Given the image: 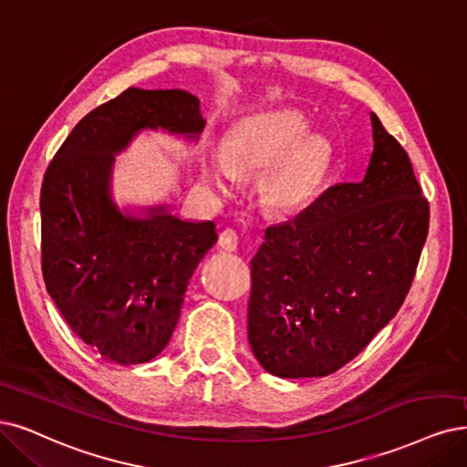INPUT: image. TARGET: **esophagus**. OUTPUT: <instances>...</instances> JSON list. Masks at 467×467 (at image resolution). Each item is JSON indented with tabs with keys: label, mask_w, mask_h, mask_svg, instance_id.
Masks as SVG:
<instances>
[{
	"label": "esophagus",
	"mask_w": 467,
	"mask_h": 467,
	"mask_svg": "<svg viewBox=\"0 0 467 467\" xmlns=\"http://www.w3.org/2000/svg\"><path fill=\"white\" fill-rule=\"evenodd\" d=\"M219 246L227 252H234L238 248V234L233 229H224L219 234Z\"/></svg>",
	"instance_id": "34e87169"
}]
</instances>
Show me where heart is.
Instances as JSON below:
<instances>
[{
	"mask_svg": "<svg viewBox=\"0 0 467 467\" xmlns=\"http://www.w3.org/2000/svg\"><path fill=\"white\" fill-rule=\"evenodd\" d=\"M312 123L298 109L254 113L229 130L224 155L202 160V179L224 192L235 171L264 172L262 200L273 213H295L312 202L335 165V144L309 134Z\"/></svg>",
	"mask_w": 467,
	"mask_h": 467,
	"instance_id": "obj_1",
	"label": "heart"
}]
</instances>
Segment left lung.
I'll list each match as a JSON object with an SVG mask.
<instances>
[{
  "instance_id": "8db88e82",
  "label": "left lung",
  "mask_w": 467,
  "mask_h": 467,
  "mask_svg": "<svg viewBox=\"0 0 467 467\" xmlns=\"http://www.w3.org/2000/svg\"><path fill=\"white\" fill-rule=\"evenodd\" d=\"M364 181L335 184L295 219L273 224L257 250L248 340L283 379L347 366L396 316L429 231V203L406 150L371 113Z\"/></svg>"
}]
</instances>
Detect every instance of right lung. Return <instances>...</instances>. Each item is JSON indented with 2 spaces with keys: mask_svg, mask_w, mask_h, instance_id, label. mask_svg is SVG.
I'll return each instance as SVG.
<instances>
[{
  "mask_svg": "<svg viewBox=\"0 0 467 467\" xmlns=\"http://www.w3.org/2000/svg\"><path fill=\"white\" fill-rule=\"evenodd\" d=\"M205 120L184 90L127 88L67 136L42 182V273L73 333L108 361L136 366L175 331L184 292L215 243L212 221H184L169 205L142 215L111 194L115 155L142 130L198 140Z\"/></svg>",
  "mask_w": 467,
  "mask_h": 467,
  "instance_id": "1",
  "label": "right lung"
}]
</instances>
